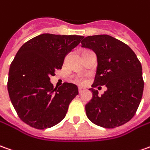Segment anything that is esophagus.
Wrapping results in <instances>:
<instances>
[{"mask_svg":"<svg viewBox=\"0 0 150 150\" xmlns=\"http://www.w3.org/2000/svg\"><path fill=\"white\" fill-rule=\"evenodd\" d=\"M84 91H85V88H83V87H79V88H78V92H79L80 94L82 93Z\"/></svg>","mask_w":150,"mask_h":150,"instance_id":"esophagus-1","label":"esophagus"}]
</instances>
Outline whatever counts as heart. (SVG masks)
I'll list each match as a JSON object with an SVG mask.
<instances>
[{
	"mask_svg": "<svg viewBox=\"0 0 150 150\" xmlns=\"http://www.w3.org/2000/svg\"><path fill=\"white\" fill-rule=\"evenodd\" d=\"M77 82H84V78H83V77H79V78L77 79Z\"/></svg>",
	"mask_w": 150,
	"mask_h": 150,
	"instance_id": "heart-1",
	"label": "heart"
}]
</instances>
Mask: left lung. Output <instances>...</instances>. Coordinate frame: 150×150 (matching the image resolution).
<instances>
[{
  "label": "left lung",
  "instance_id": "obj_1",
  "mask_svg": "<svg viewBox=\"0 0 150 150\" xmlns=\"http://www.w3.org/2000/svg\"><path fill=\"white\" fill-rule=\"evenodd\" d=\"M81 44L97 58L95 81L89 89L92 98L85 106L87 118L104 128L125 124L134 115L143 95L142 66L136 54L128 45L107 35L87 36ZM103 85L108 90L99 97L94 87Z\"/></svg>",
  "mask_w": 150,
  "mask_h": 150
}]
</instances>
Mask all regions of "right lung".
Here are the masks:
<instances>
[{
    "label": "right lung",
    "instance_id": "1",
    "mask_svg": "<svg viewBox=\"0 0 150 150\" xmlns=\"http://www.w3.org/2000/svg\"><path fill=\"white\" fill-rule=\"evenodd\" d=\"M80 35L42 34L22 45L9 69L7 89L19 117L35 129L50 128L65 117L78 94L73 83L54 88L50 77L61 69L66 55L82 40Z\"/></svg>",
    "mask_w": 150,
    "mask_h": 150
}]
</instances>
